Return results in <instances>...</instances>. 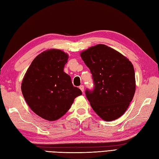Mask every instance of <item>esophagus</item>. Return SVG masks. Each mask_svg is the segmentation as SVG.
I'll return each mask as SVG.
<instances>
[{
    "label": "esophagus",
    "instance_id": "34e87169",
    "mask_svg": "<svg viewBox=\"0 0 159 159\" xmlns=\"http://www.w3.org/2000/svg\"><path fill=\"white\" fill-rule=\"evenodd\" d=\"M79 89L82 91V92H84V86L83 85H80L79 86Z\"/></svg>",
    "mask_w": 159,
    "mask_h": 159
}]
</instances>
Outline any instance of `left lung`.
Here are the masks:
<instances>
[{
  "instance_id": "left-lung-1",
  "label": "left lung",
  "mask_w": 159,
  "mask_h": 159,
  "mask_svg": "<svg viewBox=\"0 0 159 159\" xmlns=\"http://www.w3.org/2000/svg\"><path fill=\"white\" fill-rule=\"evenodd\" d=\"M80 55L90 70L95 85L93 91L85 92L91 107L107 121L119 118L126 112L135 92L133 64L104 44L90 47Z\"/></svg>"
}]
</instances>
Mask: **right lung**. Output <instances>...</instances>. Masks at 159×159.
<instances>
[{"label": "right lung", "instance_id": "obj_1", "mask_svg": "<svg viewBox=\"0 0 159 159\" xmlns=\"http://www.w3.org/2000/svg\"><path fill=\"white\" fill-rule=\"evenodd\" d=\"M67 59L68 55L62 50H47L33 59L22 79L21 90L25 101L33 112L46 120H59L82 94L64 72Z\"/></svg>", "mask_w": 159, "mask_h": 159}]
</instances>
